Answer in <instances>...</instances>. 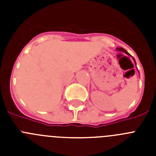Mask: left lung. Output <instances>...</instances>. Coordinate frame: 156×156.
Returning <instances> with one entry per match:
<instances>
[{"mask_svg":"<svg viewBox=\"0 0 156 156\" xmlns=\"http://www.w3.org/2000/svg\"><path fill=\"white\" fill-rule=\"evenodd\" d=\"M116 51H118L123 52V53H125V54H126V55H129V56H130V57H132V56L130 55H129V54L128 53V52L126 51L125 50V49H123V48H116ZM132 58L133 59V61H134L135 64H136V62H135V59L133 58V57H132Z\"/></svg>","mask_w":156,"mask_h":156,"instance_id":"8db88e82","label":"left lung"}]
</instances>
